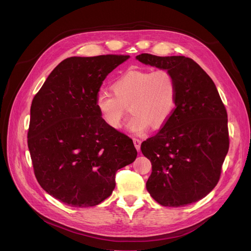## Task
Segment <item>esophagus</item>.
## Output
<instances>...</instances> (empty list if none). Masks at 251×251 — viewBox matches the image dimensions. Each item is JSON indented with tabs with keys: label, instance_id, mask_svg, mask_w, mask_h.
Here are the masks:
<instances>
[{
	"label": "esophagus",
	"instance_id": "obj_1",
	"mask_svg": "<svg viewBox=\"0 0 251 251\" xmlns=\"http://www.w3.org/2000/svg\"><path fill=\"white\" fill-rule=\"evenodd\" d=\"M133 143H134L135 149L139 151H140V146H141V140L138 139V138H133Z\"/></svg>",
	"mask_w": 251,
	"mask_h": 251
}]
</instances>
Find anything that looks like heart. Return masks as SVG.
I'll return each mask as SVG.
<instances>
[{
  "label": "heart",
  "mask_w": 251,
  "mask_h": 251,
  "mask_svg": "<svg viewBox=\"0 0 251 251\" xmlns=\"http://www.w3.org/2000/svg\"><path fill=\"white\" fill-rule=\"evenodd\" d=\"M112 89L113 92H98L96 107L102 120L114 129L122 127L128 107L132 115L127 127L134 134L144 133L151 125L162 127L176 107L175 78L165 69L129 70L116 79Z\"/></svg>",
  "instance_id": "obj_1"
}]
</instances>
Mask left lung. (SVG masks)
I'll return each instance as SVG.
<instances>
[{
	"label": "left lung",
	"instance_id": "8db88e82",
	"mask_svg": "<svg viewBox=\"0 0 251 251\" xmlns=\"http://www.w3.org/2000/svg\"><path fill=\"white\" fill-rule=\"evenodd\" d=\"M136 59L172 73L177 87L172 116L141 143L152 169L147 189L164 206L199 201L216 187L229 151L225 105L212 78L192 59L151 54Z\"/></svg>",
	"mask_w": 251,
	"mask_h": 251
}]
</instances>
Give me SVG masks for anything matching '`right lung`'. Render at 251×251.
I'll return each mask as SVG.
<instances>
[{"mask_svg":"<svg viewBox=\"0 0 251 251\" xmlns=\"http://www.w3.org/2000/svg\"><path fill=\"white\" fill-rule=\"evenodd\" d=\"M128 58L65 59L32 100L27 144L34 175L65 204L100 203L116 186L117 171L136 159L132 139L110 127L96 107L102 81Z\"/></svg>","mask_w":251,"mask_h":251,"instance_id":"right-lung-1","label":"right lung"}]
</instances>
